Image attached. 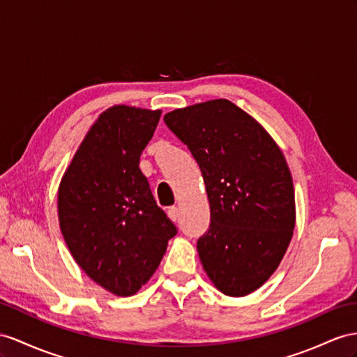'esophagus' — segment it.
Listing matches in <instances>:
<instances>
[{"label": "esophagus", "instance_id": "obj_1", "mask_svg": "<svg viewBox=\"0 0 357 357\" xmlns=\"http://www.w3.org/2000/svg\"><path fill=\"white\" fill-rule=\"evenodd\" d=\"M167 215L172 222H176L179 218V209L176 206H172L167 209Z\"/></svg>", "mask_w": 357, "mask_h": 357}]
</instances>
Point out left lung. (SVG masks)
Segmentation results:
<instances>
[{
	"label": "left lung",
	"mask_w": 357,
	"mask_h": 357,
	"mask_svg": "<svg viewBox=\"0 0 357 357\" xmlns=\"http://www.w3.org/2000/svg\"><path fill=\"white\" fill-rule=\"evenodd\" d=\"M164 122L187 144L205 181L209 229L200 262L223 294L248 296L276 271L296 225L291 172L270 134L227 99L175 109Z\"/></svg>",
	"instance_id": "1"
}]
</instances>
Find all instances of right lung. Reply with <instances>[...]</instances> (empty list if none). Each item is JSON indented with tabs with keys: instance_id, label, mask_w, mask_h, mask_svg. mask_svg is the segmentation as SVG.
Masks as SVG:
<instances>
[{
	"instance_id": "1",
	"label": "right lung",
	"mask_w": 357,
	"mask_h": 357,
	"mask_svg": "<svg viewBox=\"0 0 357 357\" xmlns=\"http://www.w3.org/2000/svg\"><path fill=\"white\" fill-rule=\"evenodd\" d=\"M160 109L114 105L86 134L59 187L68 249L98 285L128 297L151 279L176 226L155 202L139 162Z\"/></svg>"
}]
</instances>
